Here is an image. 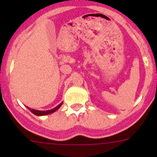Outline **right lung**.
<instances>
[{"label": "right lung", "instance_id": "right-lung-1", "mask_svg": "<svg viewBox=\"0 0 157 157\" xmlns=\"http://www.w3.org/2000/svg\"><path fill=\"white\" fill-rule=\"evenodd\" d=\"M61 105H62V102H61V104H59V105H58L57 107H55V109H51V110H48V111H38V110H35V109H29V108H28V107L27 108L29 109V110L31 111L33 114H34V115H38V116H41V115H48V114H51V113H52V112H55V111L58 110V109L60 108V106H61Z\"/></svg>", "mask_w": 157, "mask_h": 157}]
</instances>
